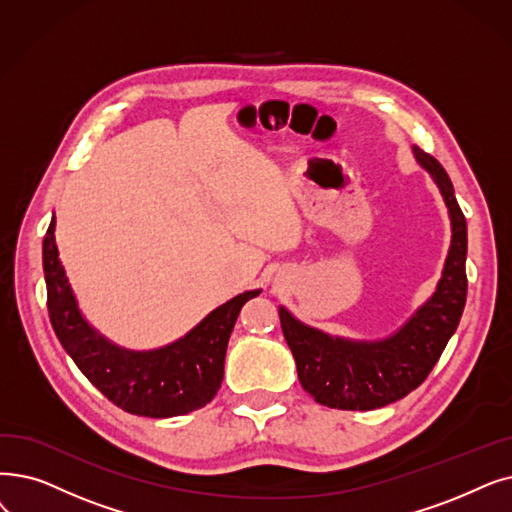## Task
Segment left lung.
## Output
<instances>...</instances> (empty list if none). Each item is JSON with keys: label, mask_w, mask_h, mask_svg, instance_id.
Masks as SVG:
<instances>
[{"label": "left lung", "mask_w": 512, "mask_h": 512, "mask_svg": "<svg viewBox=\"0 0 512 512\" xmlns=\"http://www.w3.org/2000/svg\"><path fill=\"white\" fill-rule=\"evenodd\" d=\"M414 157L439 186L452 219L450 253L433 297L393 337L374 343L330 337L280 307L282 332L295 355L299 381L322 406L374 410L406 397L427 379L458 328L466 303V219L446 169L416 146Z\"/></svg>", "instance_id": "left-lung-1"}]
</instances>
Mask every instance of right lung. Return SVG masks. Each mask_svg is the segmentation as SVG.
I'll return each instance as SVG.
<instances>
[{
    "label": "right lung",
    "mask_w": 512,
    "mask_h": 512,
    "mask_svg": "<svg viewBox=\"0 0 512 512\" xmlns=\"http://www.w3.org/2000/svg\"><path fill=\"white\" fill-rule=\"evenodd\" d=\"M52 224L43 238V274L50 322L64 351L104 397L117 408L150 418L182 416L203 408L224 379L226 349L249 291L217 307L180 341L157 351H127L85 322L58 259Z\"/></svg>",
    "instance_id": "add662e5"
}]
</instances>
